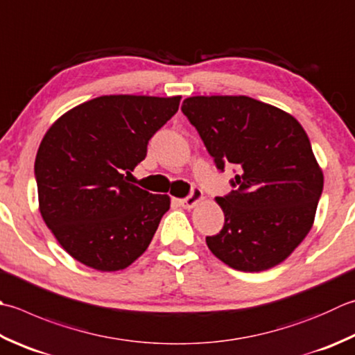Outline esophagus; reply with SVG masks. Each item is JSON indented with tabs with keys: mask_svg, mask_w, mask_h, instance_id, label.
Returning <instances> with one entry per match:
<instances>
[{
	"mask_svg": "<svg viewBox=\"0 0 355 355\" xmlns=\"http://www.w3.org/2000/svg\"><path fill=\"white\" fill-rule=\"evenodd\" d=\"M205 200V197H203V192H201L198 187H193L192 189V192H191V196L189 197H186V198H183V200H180L178 203L182 205L184 209H192L193 206L196 205H198L200 201H203Z\"/></svg>",
	"mask_w": 355,
	"mask_h": 355,
	"instance_id": "1",
	"label": "esophagus"
}]
</instances>
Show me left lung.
I'll use <instances>...</instances> for the list:
<instances>
[{
	"instance_id": "left-lung-1",
	"label": "left lung",
	"mask_w": 355,
	"mask_h": 355,
	"mask_svg": "<svg viewBox=\"0 0 355 355\" xmlns=\"http://www.w3.org/2000/svg\"><path fill=\"white\" fill-rule=\"evenodd\" d=\"M183 114L220 171L239 168L237 189L217 197L225 226L206 237L225 265L260 272L280 265L314 225L323 172L295 118L245 95L189 96Z\"/></svg>"
}]
</instances>
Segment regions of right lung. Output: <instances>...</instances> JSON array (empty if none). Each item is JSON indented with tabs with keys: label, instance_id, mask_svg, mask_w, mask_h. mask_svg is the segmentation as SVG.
<instances>
[{
	"label": "right lung",
	"instance_id": "obj_1",
	"mask_svg": "<svg viewBox=\"0 0 355 355\" xmlns=\"http://www.w3.org/2000/svg\"><path fill=\"white\" fill-rule=\"evenodd\" d=\"M182 96L103 95L67 110L35 158L38 205L61 248L101 272L132 265L150 245L171 198L128 182Z\"/></svg>",
	"mask_w": 355,
	"mask_h": 355
}]
</instances>
